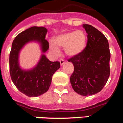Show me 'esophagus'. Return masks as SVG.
<instances>
[{
    "instance_id": "34e87169",
    "label": "esophagus",
    "mask_w": 123,
    "mask_h": 123,
    "mask_svg": "<svg viewBox=\"0 0 123 123\" xmlns=\"http://www.w3.org/2000/svg\"><path fill=\"white\" fill-rule=\"evenodd\" d=\"M59 62H60V64H61V66L64 65V64L66 62L65 61H64V59H60Z\"/></svg>"
}]
</instances>
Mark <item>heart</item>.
Instances as JSON below:
<instances>
[{
  "label": "heart",
  "mask_w": 123,
  "mask_h": 123,
  "mask_svg": "<svg viewBox=\"0 0 123 123\" xmlns=\"http://www.w3.org/2000/svg\"><path fill=\"white\" fill-rule=\"evenodd\" d=\"M87 36L83 31L78 30L57 36L54 39V43L64 48L68 55L73 57L81 54L86 47ZM51 50L55 54H59V50L54 44H51Z\"/></svg>",
  "instance_id": "heart-1"
}]
</instances>
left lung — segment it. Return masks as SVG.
<instances>
[{"mask_svg": "<svg viewBox=\"0 0 123 123\" xmlns=\"http://www.w3.org/2000/svg\"><path fill=\"white\" fill-rule=\"evenodd\" d=\"M83 27L87 34V46L68 60L74 66L70 82L77 93L90 96L101 91L109 79L111 53L108 40L101 32L89 24Z\"/></svg>", "mask_w": 123, "mask_h": 123, "instance_id": "8db88e82", "label": "left lung"}]
</instances>
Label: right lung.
<instances>
[{"label":"right lung","instance_id":"1","mask_svg":"<svg viewBox=\"0 0 123 123\" xmlns=\"http://www.w3.org/2000/svg\"><path fill=\"white\" fill-rule=\"evenodd\" d=\"M47 29L43 27H32L18 34L12 42L9 54V71L12 82L17 89L29 97H37L45 93L50 87L52 76L59 69L60 62H52L44 53L49 48L45 39ZM37 42L41 48V58L32 69L24 70L19 64V55L23 47L29 42Z\"/></svg>","mask_w":123,"mask_h":123}]
</instances>
